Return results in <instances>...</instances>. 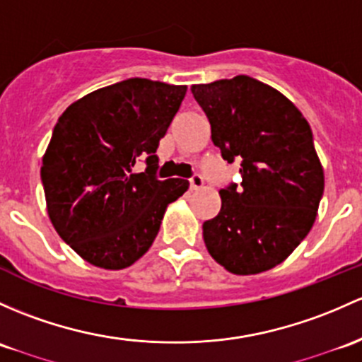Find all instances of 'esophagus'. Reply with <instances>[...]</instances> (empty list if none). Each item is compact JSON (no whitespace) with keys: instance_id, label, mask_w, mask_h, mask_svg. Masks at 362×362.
Wrapping results in <instances>:
<instances>
[{"instance_id":"obj_1","label":"esophagus","mask_w":362,"mask_h":362,"mask_svg":"<svg viewBox=\"0 0 362 362\" xmlns=\"http://www.w3.org/2000/svg\"><path fill=\"white\" fill-rule=\"evenodd\" d=\"M189 184H191V189H194V191H197V189L203 187L204 180H203V177H201L199 173H194L192 177L189 178Z\"/></svg>"}]
</instances>
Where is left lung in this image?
Masks as SVG:
<instances>
[{"label": "left lung", "instance_id": "8db88e82", "mask_svg": "<svg viewBox=\"0 0 362 362\" xmlns=\"http://www.w3.org/2000/svg\"><path fill=\"white\" fill-rule=\"evenodd\" d=\"M227 165L241 182L220 189L222 208L203 223L210 255L232 274L276 267L303 241L325 191V173L302 112L272 86L235 76L192 85Z\"/></svg>", "mask_w": 362, "mask_h": 362}]
</instances>
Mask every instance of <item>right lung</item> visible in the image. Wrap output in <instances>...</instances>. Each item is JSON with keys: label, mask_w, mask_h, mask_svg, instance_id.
Masks as SVG:
<instances>
[{"label": "right lung", "mask_w": 362, "mask_h": 362, "mask_svg": "<svg viewBox=\"0 0 362 362\" xmlns=\"http://www.w3.org/2000/svg\"><path fill=\"white\" fill-rule=\"evenodd\" d=\"M187 86L130 78L69 105L53 128L41 182L48 215L79 257L102 269L139 260L159 232L166 206L189 189L159 180V140ZM139 160L146 171L134 173Z\"/></svg>", "instance_id": "obj_1"}]
</instances>
